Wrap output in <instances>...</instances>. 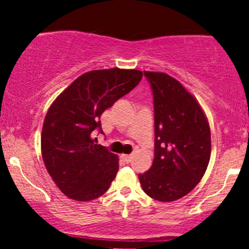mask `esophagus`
Wrapping results in <instances>:
<instances>
[{"instance_id": "34e87169", "label": "esophagus", "mask_w": 249, "mask_h": 249, "mask_svg": "<svg viewBox=\"0 0 249 249\" xmlns=\"http://www.w3.org/2000/svg\"><path fill=\"white\" fill-rule=\"evenodd\" d=\"M132 158H133V157L131 156V154H128V156H127V154H122V159L125 162H131V161H132Z\"/></svg>"}]
</instances>
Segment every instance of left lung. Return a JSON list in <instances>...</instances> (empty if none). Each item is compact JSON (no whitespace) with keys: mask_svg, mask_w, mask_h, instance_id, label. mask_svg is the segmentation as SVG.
<instances>
[{"mask_svg":"<svg viewBox=\"0 0 249 249\" xmlns=\"http://www.w3.org/2000/svg\"><path fill=\"white\" fill-rule=\"evenodd\" d=\"M154 107V159L139 174L142 190L158 201L190 193L204 177L211 157V130L196 98L173 77L144 71Z\"/></svg>","mask_w":249,"mask_h":249,"instance_id":"8db88e82","label":"left lung"}]
</instances>
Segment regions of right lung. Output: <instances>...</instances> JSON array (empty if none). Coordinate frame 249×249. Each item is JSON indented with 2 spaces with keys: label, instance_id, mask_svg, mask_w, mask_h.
<instances>
[{
  "label": "right lung",
  "instance_id": "1",
  "mask_svg": "<svg viewBox=\"0 0 249 249\" xmlns=\"http://www.w3.org/2000/svg\"><path fill=\"white\" fill-rule=\"evenodd\" d=\"M142 72L113 68L79 76L51 104L43 123L45 167L69 198L90 201L103 196L118 172V157L95 144L101 116L141 82Z\"/></svg>",
  "mask_w": 249,
  "mask_h": 249
}]
</instances>
